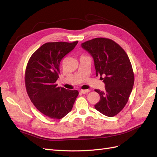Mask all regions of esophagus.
<instances>
[{
	"instance_id": "34e87169",
	"label": "esophagus",
	"mask_w": 157,
	"mask_h": 157,
	"mask_svg": "<svg viewBox=\"0 0 157 157\" xmlns=\"http://www.w3.org/2000/svg\"><path fill=\"white\" fill-rule=\"evenodd\" d=\"M90 91V90H80V92L82 94H87Z\"/></svg>"
}]
</instances>
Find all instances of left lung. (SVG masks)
I'll return each instance as SVG.
<instances>
[{
  "mask_svg": "<svg viewBox=\"0 0 157 157\" xmlns=\"http://www.w3.org/2000/svg\"><path fill=\"white\" fill-rule=\"evenodd\" d=\"M81 46L93 57L96 75L105 84L104 92L95 90L100 99L94 107L104 115L115 116L125 107L134 86V73L130 59L119 44L107 38H96Z\"/></svg>",
  "mask_w": 157,
  "mask_h": 157,
  "instance_id": "left-lung-1",
  "label": "left lung"
}]
</instances>
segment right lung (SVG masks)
Segmentation results:
<instances>
[{"label": "right lung", "instance_id": "right-lung-1", "mask_svg": "<svg viewBox=\"0 0 157 157\" xmlns=\"http://www.w3.org/2000/svg\"><path fill=\"white\" fill-rule=\"evenodd\" d=\"M78 41L47 42L32 54L26 67L25 84L28 96L40 113L51 118L61 119L73 108L77 90L57 86L59 64Z\"/></svg>", "mask_w": 157, "mask_h": 157}]
</instances>
